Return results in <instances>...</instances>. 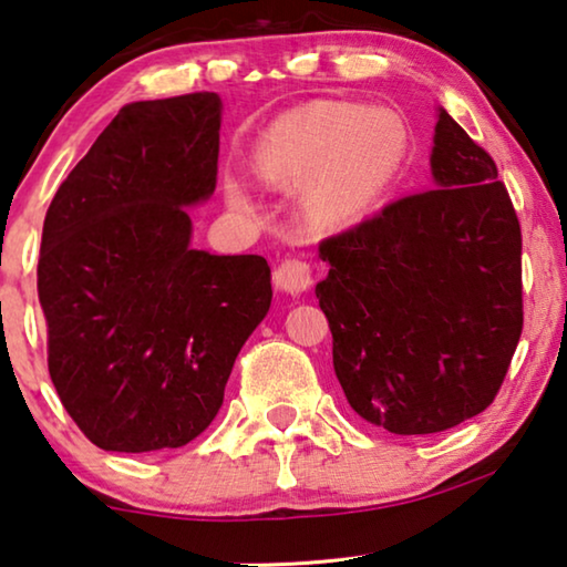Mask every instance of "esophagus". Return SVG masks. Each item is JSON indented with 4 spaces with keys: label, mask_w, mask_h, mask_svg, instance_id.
Wrapping results in <instances>:
<instances>
[{
    "label": "esophagus",
    "mask_w": 567,
    "mask_h": 567,
    "mask_svg": "<svg viewBox=\"0 0 567 567\" xmlns=\"http://www.w3.org/2000/svg\"><path fill=\"white\" fill-rule=\"evenodd\" d=\"M274 284L281 291H289V293L307 291L309 286H312V266H309V262L301 260V258L284 260L281 266L276 268Z\"/></svg>",
    "instance_id": "obj_1"
}]
</instances>
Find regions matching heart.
I'll return each mask as SVG.
<instances>
[{"instance_id":"obj_1","label":"heart","mask_w":567,"mask_h":567,"mask_svg":"<svg viewBox=\"0 0 567 567\" xmlns=\"http://www.w3.org/2000/svg\"><path fill=\"white\" fill-rule=\"evenodd\" d=\"M410 157V128L392 107L348 100H312L268 123L255 138L252 167L274 188H299V206L322 227L359 221L392 185ZM229 200L258 208L245 175H227Z\"/></svg>"}]
</instances>
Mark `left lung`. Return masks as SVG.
I'll return each mask as SVG.
<instances>
[{
	"mask_svg": "<svg viewBox=\"0 0 567 567\" xmlns=\"http://www.w3.org/2000/svg\"><path fill=\"white\" fill-rule=\"evenodd\" d=\"M433 188L320 243L317 299L348 405L400 436L454 429L498 394L524 328L522 227L498 167L444 107Z\"/></svg>",
	"mask_w": 567,
	"mask_h": 567,
	"instance_id": "left-lung-1",
	"label": "left lung"
}]
</instances>
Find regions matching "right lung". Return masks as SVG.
<instances>
[{
  "mask_svg": "<svg viewBox=\"0 0 567 567\" xmlns=\"http://www.w3.org/2000/svg\"><path fill=\"white\" fill-rule=\"evenodd\" d=\"M219 126L216 92L121 107L45 212L49 374L105 452L177 449L204 433L268 315L266 258L190 247L185 208L216 188Z\"/></svg>",
  "mask_w": 567,
  "mask_h": 567,
  "instance_id": "add662e5",
  "label": "right lung"
}]
</instances>
